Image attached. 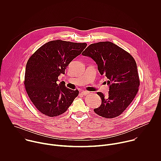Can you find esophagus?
Segmentation results:
<instances>
[{
  "instance_id": "34e87169",
  "label": "esophagus",
  "mask_w": 161,
  "mask_h": 161,
  "mask_svg": "<svg viewBox=\"0 0 161 161\" xmlns=\"http://www.w3.org/2000/svg\"><path fill=\"white\" fill-rule=\"evenodd\" d=\"M81 93V94L83 95V96H86V95H88V94H89V92L85 90V91H82Z\"/></svg>"
}]
</instances>
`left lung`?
<instances>
[{
	"instance_id": "obj_1",
	"label": "left lung",
	"mask_w": 161,
	"mask_h": 161,
	"mask_svg": "<svg viewBox=\"0 0 161 161\" xmlns=\"http://www.w3.org/2000/svg\"><path fill=\"white\" fill-rule=\"evenodd\" d=\"M92 58L100 74L108 79L107 96L97 94L102 102L94 109L98 115L106 119L117 117L131 103L140 85L137 65L134 58L126 51L109 41L91 44L82 53Z\"/></svg>"
}]
</instances>
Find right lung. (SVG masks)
I'll return each mask as SVG.
<instances>
[{
  "label": "right lung",
  "mask_w": 161,
  "mask_h": 161,
  "mask_svg": "<svg viewBox=\"0 0 161 161\" xmlns=\"http://www.w3.org/2000/svg\"><path fill=\"white\" fill-rule=\"evenodd\" d=\"M86 43L61 40L48 42L28 60L24 85L36 108L48 117H56L65 112L79 91L57 84L58 77L65 74L69 63L80 55Z\"/></svg>",
  "instance_id": "1"
}]
</instances>
